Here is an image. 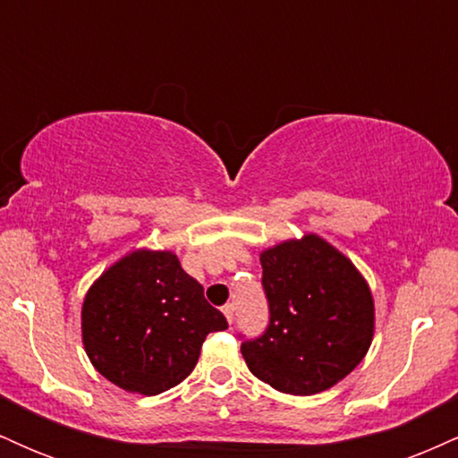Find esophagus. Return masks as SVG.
Here are the masks:
<instances>
[{
  "label": "esophagus",
  "mask_w": 458,
  "mask_h": 458,
  "mask_svg": "<svg viewBox=\"0 0 458 458\" xmlns=\"http://www.w3.org/2000/svg\"><path fill=\"white\" fill-rule=\"evenodd\" d=\"M222 310H224L225 318H228V323H233V320H234V306H233V303H225Z\"/></svg>",
  "instance_id": "obj_1"
}]
</instances>
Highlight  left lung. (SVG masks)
I'll return each mask as SVG.
<instances>
[{
  "label": "left lung",
  "instance_id": "1",
  "mask_svg": "<svg viewBox=\"0 0 458 458\" xmlns=\"http://www.w3.org/2000/svg\"><path fill=\"white\" fill-rule=\"evenodd\" d=\"M269 325L241 338L251 375L284 394L310 396L364 360L375 329L370 288L353 262L317 234L260 254Z\"/></svg>",
  "mask_w": 458,
  "mask_h": 458
}]
</instances>
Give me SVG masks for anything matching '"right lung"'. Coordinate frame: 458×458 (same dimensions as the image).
<instances>
[{
    "instance_id": "obj_1",
    "label": "right lung",
    "mask_w": 458,
    "mask_h": 458,
    "mask_svg": "<svg viewBox=\"0 0 458 458\" xmlns=\"http://www.w3.org/2000/svg\"><path fill=\"white\" fill-rule=\"evenodd\" d=\"M228 320L172 251H133L94 282L81 310L83 346L98 372L127 392L155 396L198 364L211 331Z\"/></svg>"
}]
</instances>
